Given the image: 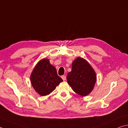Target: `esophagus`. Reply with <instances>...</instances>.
<instances>
[{"instance_id":"obj_1","label":"esophagus","mask_w":128,"mask_h":128,"mask_svg":"<svg viewBox=\"0 0 128 128\" xmlns=\"http://www.w3.org/2000/svg\"><path fill=\"white\" fill-rule=\"evenodd\" d=\"M62 80H66V76H62Z\"/></svg>"}]
</instances>
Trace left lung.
I'll use <instances>...</instances> for the list:
<instances>
[{"label": "left lung", "mask_w": 128, "mask_h": 128, "mask_svg": "<svg viewBox=\"0 0 128 128\" xmlns=\"http://www.w3.org/2000/svg\"><path fill=\"white\" fill-rule=\"evenodd\" d=\"M96 74L86 60L77 57L72 64V70L66 76L68 84L74 92L84 97L94 90L96 82Z\"/></svg>", "instance_id": "left-lung-1"}]
</instances>
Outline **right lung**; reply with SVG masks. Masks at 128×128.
<instances>
[{"label": "right lung", "instance_id": "add662e5", "mask_svg": "<svg viewBox=\"0 0 128 128\" xmlns=\"http://www.w3.org/2000/svg\"><path fill=\"white\" fill-rule=\"evenodd\" d=\"M30 80L35 91L42 96L51 94L63 81L58 76L55 67L46 58L37 63L31 74Z\"/></svg>", "mask_w": 128, "mask_h": 128}]
</instances>
